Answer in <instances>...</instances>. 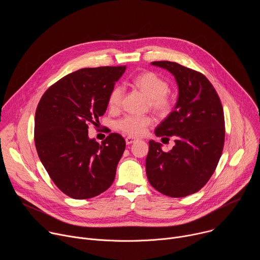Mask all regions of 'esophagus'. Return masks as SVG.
<instances>
[{
	"label": "esophagus",
	"mask_w": 260,
	"mask_h": 260,
	"mask_svg": "<svg viewBox=\"0 0 260 260\" xmlns=\"http://www.w3.org/2000/svg\"><path fill=\"white\" fill-rule=\"evenodd\" d=\"M137 141V139L136 138H134V137H126L125 138V142H126V144L127 145H129V144H133L134 142H136Z\"/></svg>",
	"instance_id": "obj_1"
}]
</instances>
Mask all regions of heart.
<instances>
[{
    "label": "heart",
    "mask_w": 260,
    "mask_h": 260,
    "mask_svg": "<svg viewBox=\"0 0 260 260\" xmlns=\"http://www.w3.org/2000/svg\"><path fill=\"white\" fill-rule=\"evenodd\" d=\"M133 83L150 98L151 107L156 111L166 113L172 108V100L167 94L169 92V83L157 74L153 72L140 74L133 79ZM123 93L124 89L120 85L111 90L108 98V104L111 109L116 110L120 107ZM152 122L153 118L150 116L125 115L117 121V127L124 134L136 137L143 135Z\"/></svg>",
    "instance_id": "b5f03b06"
}]
</instances>
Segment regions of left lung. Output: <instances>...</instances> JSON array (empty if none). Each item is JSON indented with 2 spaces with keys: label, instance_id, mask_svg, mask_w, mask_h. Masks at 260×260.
I'll use <instances>...</instances> for the list:
<instances>
[{
  "label": "left lung",
  "instance_id": "8db88e82",
  "mask_svg": "<svg viewBox=\"0 0 260 260\" xmlns=\"http://www.w3.org/2000/svg\"><path fill=\"white\" fill-rule=\"evenodd\" d=\"M151 64L168 70L178 85V100L169 116L155 128L157 137L175 136L169 152L149 141L146 174L149 183L171 198L198 192L209 181L224 145V114L220 99L202 73L177 62Z\"/></svg>",
  "mask_w": 260,
  "mask_h": 260
}]
</instances>
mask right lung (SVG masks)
<instances>
[{"mask_svg":"<svg viewBox=\"0 0 260 260\" xmlns=\"http://www.w3.org/2000/svg\"><path fill=\"white\" fill-rule=\"evenodd\" d=\"M126 67L85 68L73 72L42 95L35 116V145L56 186L75 200L94 198L112 185L125 149L124 139L110 134L102 144L88 137L109 94Z\"/></svg>","mask_w":260,"mask_h":260,"instance_id":"1","label":"right lung"}]
</instances>
